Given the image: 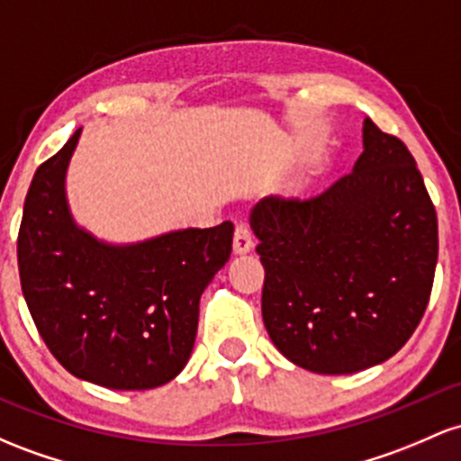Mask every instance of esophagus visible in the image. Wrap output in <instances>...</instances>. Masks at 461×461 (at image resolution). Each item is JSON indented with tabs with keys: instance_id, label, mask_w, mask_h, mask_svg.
<instances>
[{
	"instance_id": "esophagus-1",
	"label": "esophagus",
	"mask_w": 461,
	"mask_h": 461,
	"mask_svg": "<svg viewBox=\"0 0 461 461\" xmlns=\"http://www.w3.org/2000/svg\"><path fill=\"white\" fill-rule=\"evenodd\" d=\"M251 247H254V234L245 221H239L234 230V251L236 254H247V251H251Z\"/></svg>"
}]
</instances>
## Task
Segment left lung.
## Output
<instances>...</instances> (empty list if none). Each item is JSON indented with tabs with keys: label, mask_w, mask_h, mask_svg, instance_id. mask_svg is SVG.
Wrapping results in <instances>:
<instances>
[{
	"label": "left lung",
	"mask_w": 461,
	"mask_h": 461,
	"mask_svg": "<svg viewBox=\"0 0 461 461\" xmlns=\"http://www.w3.org/2000/svg\"><path fill=\"white\" fill-rule=\"evenodd\" d=\"M249 221L262 320L288 361L352 374L409 341L431 297L438 214L401 140L366 118L352 173L304 201L267 196Z\"/></svg>",
	"instance_id": "left-lung-1"
}]
</instances>
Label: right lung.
Instances as JSON below:
<instances>
[{
    "label": "right lung",
    "mask_w": 461,
    "mask_h": 461,
    "mask_svg": "<svg viewBox=\"0 0 461 461\" xmlns=\"http://www.w3.org/2000/svg\"><path fill=\"white\" fill-rule=\"evenodd\" d=\"M78 129L37 168L17 239L19 277L39 335L69 374L109 389H153L185 367L201 293L231 254L230 221L138 245L76 227L65 173Z\"/></svg>",
    "instance_id": "obj_1"
}]
</instances>
